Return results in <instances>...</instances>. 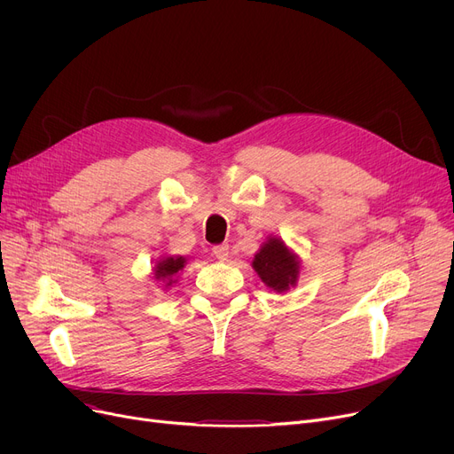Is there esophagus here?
<instances>
[{
  "instance_id": "34e87169",
  "label": "esophagus",
  "mask_w": 454,
  "mask_h": 454,
  "mask_svg": "<svg viewBox=\"0 0 454 454\" xmlns=\"http://www.w3.org/2000/svg\"><path fill=\"white\" fill-rule=\"evenodd\" d=\"M211 252H213V255L217 257V259H221V261H224V259H228V255H230V248H228V245H215L213 248H211Z\"/></svg>"
}]
</instances>
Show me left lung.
I'll list each match as a JSON object with an SVG mask.
<instances>
[{
  "mask_svg": "<svg viewBox=\"0 0 454 454\" xmlns=\"http://www.w3.org/2000/svg\"><path fill=\"white\" fill-rule=\"evenodd\" d=\"M254 269L267 287L283 293L298 278V261L279 239H270L254 259Z\"/></svg>",
  "mask_w": 454,
  "mask_h": 454,
  "instance_id": "8db88e82",
  "label": "left lung"
}]
</instances>
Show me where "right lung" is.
<instances>
[{
    "label": "right lung",
    "instance_id": "add662e5",
    "mask_svg": "<svg viewBox=\"0 0 454 454\" xmlns=\"http://www.w3.org/2000/svg\"><path fill=\"white\" fill-rule=\"evenodd\" d=\"M184 263H185L184 257H165L163 261H160V263L156 265V278L158 279H169V283H167V285H171V278L175 274H178V270L184 269Z\"/></svg>",
    "mask_w": 454,
    "mask_h": 454
}]
</instances>
